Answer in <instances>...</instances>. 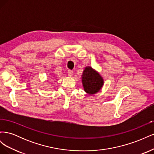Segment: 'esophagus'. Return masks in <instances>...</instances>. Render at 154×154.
I'll return each mask as SVG.
<instances>
[{"instance_id":"1","label":"esophagus","mask_w":154,"mask_h":154,"mask_svg":"<svg viewBox=\"0 0 154 154\" xmlns=\"http://www.w3.org/2000/svg\"><path fill=\"white\" fill-rule=\"evenodd\" d=\"M67 74H68V76L70 77H72L73 76V72L71 71V70H68Z\"/></svg>"}]
</instances>
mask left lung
I'll return each mask as SVG.
<instances>
[{
	"instance_id": "8db88e82",
	"label": "left lung",
	"mask_w": 154,
	"mask_h": 154,
	"mask_svg": "<svg viewBox=\"0 0 154 154\" xmlns=\"http://www.w3.org/2000/svg\"><path fill=\"white\" fill-rule=\"evenodd\" d=\"M82 80L84 91L89 94H96L103 85V79L91 67L85 68Z\"/></svg>"
}]
</instances>
